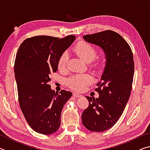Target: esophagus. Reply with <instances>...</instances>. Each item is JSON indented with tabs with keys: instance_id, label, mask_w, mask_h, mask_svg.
<instances>
[{
	"instance_id": "1",
	"label": "esophagus",
	"mask_w": 150,
	"mask_h": 150,
	"mask_svg": "<svg viewBox=\"0 0 150 150\" xmlns=\"http://www.w3.org/2000/svg\"><path fill=\"white\" fill-rule=\"evenodd\" d=\"M73 96H75V97H81V95H80V94H79V93H74L73 94Z\"/></svg>"
}]
</instances>
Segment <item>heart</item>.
I'll list each match as a JSON object with an SVG mask.
<instances>
[{
  "instance_id": "heart-1",
  "label": "heart",
  "mask_w": 150,
  "mask_h": 150,
  "mask_svg": "<svg viewBox=\"0 0 150 150\" xmlns=\"http://www.w3.org/2000/svg\"><path fill=\"white\" fill-rule=\"evenodd\" d=\"M76 51L80 57L86 62H92L98 54L97 50L90 43L81 42L76 47ZM69 59V52L65 51L61 55L58 66L60 69H64L67 65ZM93 82V78L89 74H77L69 77L67 80L68 87L73 90L77 91H84L88 85Z\"/></svg>"
}]
</instances>
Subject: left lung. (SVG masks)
<instances>
[{
  "label": "left lung",
  "instance_id": "obj_1",
  "mask_svg": "<svg viewBox=\"0 0 150 150\" xmlns=\"http://www.w3.org/2000/svg\"><path fill=\"white\" fill-rule=\"evenodd\" d=\"M87 42L105 51L106 67L95 91L99 97L87 96L89 103L82 114V123L92 132L108 130L117 122L130 98L134 62L132 51L121 35L112 30L83 36Z\"/></svg>",
  "mask_w": 150,
  "mask_h": 150
}]
</instances>
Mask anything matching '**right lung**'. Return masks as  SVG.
I'll use <instances>...</instances> for the list:
<instances>
[{
	"label": "right lung",
	"mask_w": 150,
	"mask_h": 150,
	"mask_svg": "<svg viewBox=\"0 0 150 150\" xmlns=\"http://www.w3.org/2000/svg\"><path fill=\"white\" fill-rule=\"evenodd\" d=\"M75 36L58 38L36 35L20 45L14 62L19 105L30 126L38 133L50 135L61 124V113L72 93H55L49 83L52 73L58 69L63 52L74 42Z\"/></svg>",
	"instance_id": "right-lung-1"
}]
</instances>
